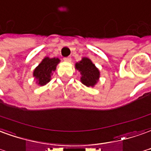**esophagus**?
Masks as SVG:
<instances>
[{"label":"esophagus","instance_id":"1","mask_svg":"<svg viewBox=\"0 0 151 151\" xmlns=\"http://www.w3.org/2000/svg\"><path fill=\"white\" fill-rule=\"evenodd\" d=\"M63 60H64L65 62H67V63L71 62V58H69V57H68V58H64V59H63Z\"/></svg>","mask_w":151,"mask_h":151}]
</instances>
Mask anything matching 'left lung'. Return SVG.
Returning <instances> with one entry per match:
<instances>
[{
    "instance_id": "8db88e82",
    "label": "left lung",
    "mask_w": 151,
    "mask_h": 151,
    "mask_svg": "<svg viewBox=\"0 0 151 151\" xmlns=\"http://www.w3.org/2000/svg\"><path fill=\"white\" fill-rule=\"evenodd\" d=\"M75 68L80 71L81 75L80 81L83 85L93 88L98 83L101 73L90 59L87 57L82 58L80 61L75 64Z\"/></svg>"
}]
</instances>
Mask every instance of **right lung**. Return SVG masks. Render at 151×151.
<instances>
[{"label": "right lung", "instance_id": "add662e5", "mask_svg": "<svg viewBox=\"0 0 151 151\" xmlns=\"http://www.w3.org/2000/svg\"><path fill=\"white\" fill-rule=\"evenodd\" d=\"M59 62L60 59L59 58L45 57L33 72V76L36 80V83L39 86H44L49 83L53 72L56 70V67Z\"/></svg>", "mask_w": 151, "mask_h": 151}]
</instances>
